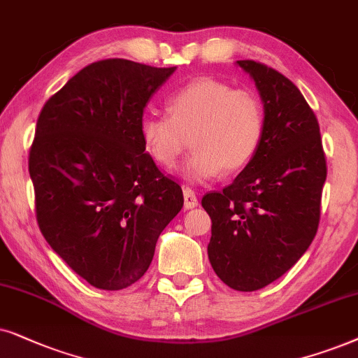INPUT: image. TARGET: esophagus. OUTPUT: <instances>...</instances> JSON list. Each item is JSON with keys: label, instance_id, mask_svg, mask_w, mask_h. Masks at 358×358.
<instances>
[{"label": "esophagus", "instance_id": "esophagus-1", "mask_svg": "<svg viewBox=\"0 0 358 358\" xmlns=\"http://www.w3.org/2000/svg\"><path fill=\"white\" fill-rule=\"evenodd\" d=\"M183 196H185V209H193L198 206V198H196V194H194L193 189L185 188Z\"/></svg>", "mask_w": 358, "mask_h": 358}]
</instances>
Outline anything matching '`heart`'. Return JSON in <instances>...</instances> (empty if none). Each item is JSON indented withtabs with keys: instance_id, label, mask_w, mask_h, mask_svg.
<instances>
[{
	"instance_id": "b5f03b06",
	"label": "heart",
	"mask_w": 358,
	"mask_h": 358,
	"mask_svg": "<svg viewBox=\"0 0 358 358\" xmlns=\"http://www.w3.org/2000/svg\"><path fill=\"white\" fill-rule=\"evenodd\" d=\"M169 116L141 119L139 134L150 159L171 169L192 137L193 155L180 169L189 185H201L221 171H239L254 160L265 131L260 98L250 90L201 76L178 88L166 101Z\"/></svg>"
}]
</instances>
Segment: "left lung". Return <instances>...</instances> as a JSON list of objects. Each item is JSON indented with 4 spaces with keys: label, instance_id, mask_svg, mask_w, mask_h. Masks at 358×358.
Segmentation results:
<instances>
[{
    "label": "left lung",
    "instance_id": "left-lung-1",
    "mask_svg": "<svg viewBox=\"0 0 358 358\" xmlns=\"http://www.w3.org/2000/svg\"><path fill=\"white\" fill-rule=\"evenodd\" d=\"M264 103L254 160L219 193L201 199L211 217L208 257L227 287L255 292L292 268L311 245L327 166L319 124L296 85L254 60H237Z\"/></svg>",
    "mask_w": 358,
    "mask_h": 358
}]
</instances>
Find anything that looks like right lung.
Returning <instances> with one entry per match:
<instances>
[{
  "label": "right lung",
  "instance_id": "obj_1",
  "mask_svg": "<svg viewBox=\"0 0 358 358\" xmlns=\"http://www.w3.org/2000/svg\"><path fill=\"white\" fill-rule=\"evenodd\" d=\"M176 66L94 62L44 104L29 152L42 236L94 288L131 287L162 231L183 208L182 187L145 154L139 124Z\"/></svg>",
  "mask_w": 358,
  "mask_h": 358
}]
</instances>
